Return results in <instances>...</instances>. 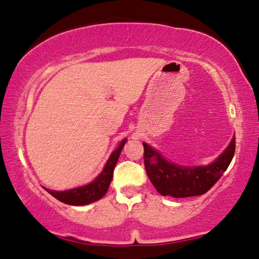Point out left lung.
I'll return each instance as SVG.
<instances>
[{
  "instance_id": "1",
  "label": "left lung",
  "mask_w": 259,
  "mask_h": 259,
  "mask_svg": "<svg viewBox=\"0 0 259 259\" xmlns=\"http://www.w3.org/2000/svg\"><path fill=\"white\" fill-rule=\"evenodd\" d=\"M144 145V164L153 185L161 195L188 198L207 193L229 168L235 152V137L225 152L207 166H179L165 161L147 144Z\"/></svg>"
}]
</instances>
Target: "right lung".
I'll return each instance as SVG.
<instances>
[{"label":"right lung","instance_id":"add662e5","mask_svg":"<svg viewBox=\"0 0 259 259\" xmlns=\"http://www.w3.org/2000/svg\"><path fill=\"white\" fill-rule=\"evenodd\" d=\"M125 142V139L122 140L120 146L112 153L111 156H109V159L106 165H105L102 174H100L93 183L88 184L85 186L73 188V190L63 192L50 191L48 190V188H46V190L49 192L52 196H55L57 200L71 205H84L102 199L103 196L106 194L109 184L112 182L114 168H115L116 162L119 160L120 153L122 151V148H123Z\"/></svg>","mask_w":259,"mask_h":259}]
</instances>
